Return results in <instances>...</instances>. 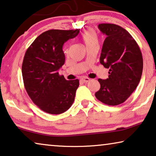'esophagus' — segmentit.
<instances>
[{"mask_svg": "<svg viewBox=\"0 0 156 156\" xmlns=\"http://www.w3.org/2000/svg\"><path fill=\"white\" fill-rule=\"evenodd\" d=\"M81 80L82 81V82L87 83V82H89L90 81V79L88 78V77H82V79H81Z\"/></svg>", "mask_w": 156, "mask_h": 156, "instance_id": "34e87169", "label": "esophagus"}]
</instances>
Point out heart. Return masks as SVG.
Segmentation results:
<instances>
[{
  "label": "heart",
  "instance_id": "obj_1",
  "mask_svg": "<svg viewBox=\"0 0 156 156\" xmlns=\"http://www.w3.org/2000/svg\"><path fill=\"white\" fill-rule=\"evenodd\" d=\"M82 39L86 46L98 43V35H97L96 31L92 30V29H88V30L85 31L82 36Z\"/></svg>",
  "mask_w": 156,
  "mask_h": 156
}]
</instances>
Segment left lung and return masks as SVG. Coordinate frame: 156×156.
Wrapping results in <instances>:
<instances>
[{"label":"left lung","instance_id":"obj_1","mask_svg":"<svg viewBox=\"0 0 156 156\" xmlns=\"http://www.w3.org/2000/svg\"><path fill=\"white\" fill-rule=\"evenodd\" d=\"M106 35L100 62L109 69L108 78L98 79L101 88L96 98L108 105L125 102L136 89L143 71V58L139 47L128 31L114 24H100Z\"/></svg>","mask_w":156,"mask_h":156}]
</instances>
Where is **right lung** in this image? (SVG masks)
I'll return each instance as SVG.
<instances>
[{
    "mask_svg": "<svg viewBox=\"0 0 156 156\" xmlns=\"http://www.w3.org/2000/svg\"><path fill=\"white\" fill-rule=\"evenodd\" d=\"M80 29H51L40 34L27 50L22 66L24 87L41 110L61 114L73 105L79 80H66L58 70L65 63L63 44L76 37Z\"/></svg>",
    "mask_w": 156,
    "mask_h": 156,
    "instance_id": "add662e5",
    "label": "right lung"
}]
</instances>
